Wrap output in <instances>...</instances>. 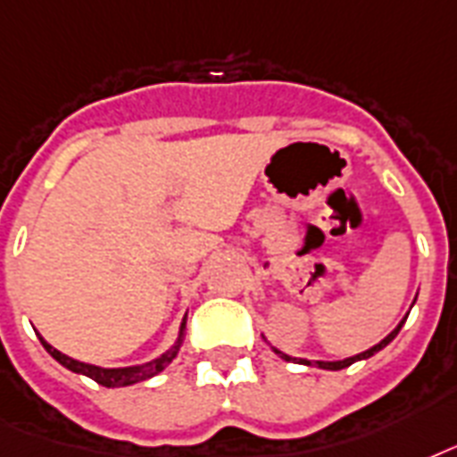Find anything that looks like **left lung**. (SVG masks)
<instances>
[{
  "mask_svg": "<svg viewBox=\"0 0 457 457\" xmlns=\"http://www.w3.org/2000/svg\"><path fill=\"white\" fill-rule=\"evenodd\" d=\"M401 327H403V321H401V324H398V327L394 328V331H391V334L386 336V338H384V341L377 343L374 348L364 350V353H360V355L348 357V360H338V362H324V360H320V362H317V367H321V370H343V367H348V364L357 362V360H364V357H372L374 353H379V350L384 348V345H388V343L394 341L395 336H398V331H401ZM274 353H278V355L284 357V360H288V362H293V360H295V357H288V355H286V353H281V350H277V348H274ZM300 362H305V360H300ZM305 364H312V362H305Z\"/></svg>",
  "mask_w": 457,
  "mask_h": 457,
  "instance_id": "1",
  "label": "left lung"
}]
</instances>
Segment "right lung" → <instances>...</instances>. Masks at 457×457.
<instances>
[{"mask_svg": "<svg viewBox=\"0 0 457 457\" xmlns=\"http://www.w3.org/2000/svg\"><path fill=\"white\" fill-rule=\"evenodd\" d=\"M183 328H186V321H183V327H180V336H179V341H176V345L166 350L164 355L157 357V360H152V362H147V364H140V367H123V370H102V367H95V364L78 362V360H73V357L63 355V353H59L56 348H52V345H49V343L45 341L42 336H40V341L49 355L54 357L56 362H62L66 370H71V372H78V374H85V377H90V379L97 381V384H102V386L119 388V386H130V384H137V381L150 379V377L159 374L162 370H166V364L171 362L173 357H176V353H179L180 345H183Z\"/></svg>", "mask_w": 457, "mask_h": 457, "instance_id": "right-lung-1", "label": "right lung"}]
</instances>
